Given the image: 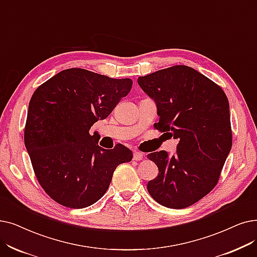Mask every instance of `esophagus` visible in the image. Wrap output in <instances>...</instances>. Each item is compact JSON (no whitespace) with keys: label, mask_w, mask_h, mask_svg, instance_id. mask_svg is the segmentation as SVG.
<instances>
[{"label":"esophagus","mask_w":257,"mask_h":257,"mask_svg":"<svg viewBox=\"0 0 257 257\" xmlns=\"http://www.w3.org/2000/svg\"><path fill=\"white\" fill-rule=\"evenodd\" d=\"M143 153H141V152H139V151H135L133 152V160L135 161H141V160H143Z\"/></svg>","instance_id":"1"}]
</instances>
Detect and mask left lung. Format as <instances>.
Wrapping results in <instances>:
<instances>
[{
	"mask_svg": "<svg viewBox=\"0 0 257 257\" xmlns=\"http://www.w3.org/2000/svg\"><path fill=\"white\" fill-rule=\"evenodd\" d=\"M138 83L158 106L155 129L180 139L172 155H147L159 168L158 176L148 182V192L167 208L190 207L216 186L232 147L227 95L185 65L139 76Z\"/></svg>",
	"mask_w": 257,
	"mask_h": 257,
	"instance_id": "obj_1",
	"label": "left lung"
}]
</instances>
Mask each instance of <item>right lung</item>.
I'll return each mask as SVG.
<instances>
[{"label": "right lung", "instance_id": "1", "mask_svg": "<svg viewBox=\"0 0 257 257\" xmlns=\"http://www.w3.org/2000/svg\"><path fill=\"white\" fill-rule=\"evenodd\" d=\"M131 79H112L82 68L66 69L32 94L25 146L43 190L60 205L82 209L107 191L116 167L132 160L121 144L101 148L90 135L131 90Z\"/></svg>", "mask_w": 257, "mask_h": 257}]
</instances>
